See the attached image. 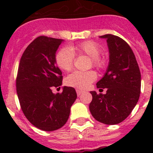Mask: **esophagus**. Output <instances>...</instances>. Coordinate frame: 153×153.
<instances>
[{
    "mask_svg": "<svg viewBox=\"0 0 153 153\" xmlns=\"http://www.w3.org/2000/svg\"><path fill=\"white\" fill-rule=\"evenodd\" d=\"M76 94H77L78 97H79V96L81 95V93H83V91H82V90H76Z\"/></svg>",
    "mask_w": 153,
    "mask_h": 153,
    "instance_id": "34e87169",
    "label": "esophagus"
}]
</instances>
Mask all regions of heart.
Here are the masks:
<instances>
[{
  "label": "heart",
  "instance_id": "b5f03b06",
  "mask_svg": "<svg viewBox=\"0 0 153 153\" xmlns=\"http://www.w3.org/2000/svg\"><path fill=\"white\" fill-rule=\"evenodd\" d=\"M86 55L90 56L94 67L101 68L103 67V60H101V48L97 43L93 41H85L76 44L70 48H63L57 53L56 56V64L62 70L70 71L74 67L75 55ZM97 74L93 70L80 72L76 71L66 78L67 86L74 88L84 90L97 79Z\"/></svg>",
  "mask_w": 153,
  "mask_h": 153
}]
</instances>
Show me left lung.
Segmentation results:
<instances>
[{
	"label": "left lung",
	"mask_w": 153,
	"mask_h": 153,
	"mask_svg": "<svg viewBox=\"0 0 153 153\" xmlns=\"http://www.w3.org/2000/svg\"><path fill=\"white\" fill-rule=\"evenodd\" d=\"M109 61L103 77L98 81L100 90L106 88V93L91 91L90 104L92 116L99 122L115 125L128 117L137 103L141 89V74L131 47L119 36L106 34Z\"/></svg>",
	"instance_id": "left-lung-1"
}]
</instances>
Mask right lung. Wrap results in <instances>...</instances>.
I'll return each mask as SVG.
<instances>
[{"label": "right lung", "mask_w": 153, "mask_h": 153, "mask_svg": "<svg viewBox=\"0 0 153 153\" xmlns=\"http://www.w3.org/2000/svg\"><path fill=\"white\" fill-rule=\"evenodd\" d=\"M63 40L36 37L24 51L18 67L16 87L26 118L36 128L54 131L67 123L70 107L77 97L75 89L63 86L61 93L53 87L62 85V72L56 65V52Z\"/></svg>", "instance_id": "1"}]
</instances>
